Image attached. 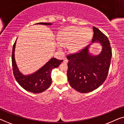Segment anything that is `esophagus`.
<instances>
[{
  "mask_svg": "<svg viewBox=\"0 0 124 124\" xmlns=\"http://www.w3.org/2000/svg\"><path fill=\"white\" fill-rule=\"evenodd\" d=\"M68 59L67 58H64V62H65V63H68Z\"/></svg>",
  "mask_w": 124,
  "mask_h": 124,
  "instance_id": "34e87169",
  "label": "esophagus"
}]
</instances>
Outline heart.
<instances>
[{
    "label": "heart",
    "mask_w": 124,
    "mask_h": 124,
    "mask_svg": "<svg viewBox=\"0 0 124 124\" xmlns=\"http://www.w3.org/2000/svg\"><path fill=\"white\" fill-rule=\"evenodd\" d=\"M92 37V31L89 29L69 28L61 32L57 37V47H68L70 52H76L82 48Z\"/></svg>",
    "instance_id": "obj_1"
}]
</instances>
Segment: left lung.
Here are the masks:
<instances>
[{"label":"left lung","mask_w":124,"mask_h":124,"mask_svg":"<svg viewBox=\"0 0 124 124\" xmlns=\"http://www.w3.org/2000/svg\"><path fill=\"white\" fill-rule=\"evenodd\" d=\"M92 43L99 42L102 51L97 56L91 55L90 45L77 53L67 56V76L71 87L81 93L93 91L103 84L109 71L112 49L106 35L93 26Z\"/></svg>","instance_id":"obj_1"}]
</instances>
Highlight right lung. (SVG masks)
<instances>
[{"label": "right lung", "mask_w": 124, "mask_h": 124, "mask_svg": "<svg viewBox=\"0 0 124 124\" xmlns=\"http://www.w3.org/2000/svg\"><path fill=\"white\" fill-rule=\"evenodd\" d=\"M37 24L49 25L51 23H39ZM16 40L13 45L12 53V64L13 75L18 84L26 91L33 93H40L45 91L50 87L52 82L51 71L54 68H57L62 62L56 58H52L41 68L34 73L28 76H25L20 72L17 67L15 59V49Z\"/></svg>", "instance_id": "add662e5"}]
</instances>
